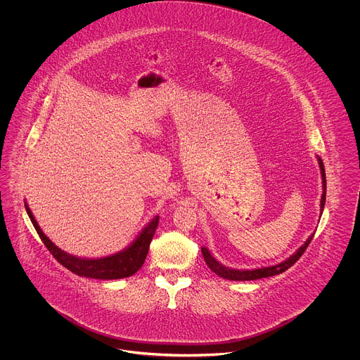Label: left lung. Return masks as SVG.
<instances>
[{"label":"left lung","instance_id":"1","mask_svg":"<svg viewBox=\"0 0 360 360\" xmlns=\"http://www.w3.org/2000/svg\"><path fill=\"white\" fill-rule=\"evenodd\" d=\"M319 165H320V170H321V176H323V195H321V213L324 210V205H326V169H324V163L321 160V158H319ZM313 239V235L307 240V243L298 248V251L291 255L289 259H286L282 263H278L275 266H270V267H263V269H257V270H233V269H228L223 266L221 263H219L214 257L210 255V252L207 251V248L202 247V255L205 259L207 267L220 275L221 278L229 279V281H255V279H260V278H267V276H273V275L282 274L283 271H286L288 269H290L291 266L302 257V254L307 251L309 243Z\"/></svg>","mask_w":360,"mask_h":360}]
</instances>
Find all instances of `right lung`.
Listing matches in <instances>:
<instances>
[{"label": "right lung", "mask_w": 360, "mask_h": 360, "mask_svg": "<svg viewBox=\"0 0 360 360\" xmlns=\"http://www.w3.org/2000/svg\"><path fill=\"white\" fill-rule=\"evenodd\" d=\"M25 210L34 224L39 238L49 248L52 257L71 273L79 276H86V278H94V279H121V278H127L135 274L143 266L147 257L151 240L154 238L155 231L159 223V216H155L153 221H150L148 225L140 232L137 239L127 250L121 252L110 257H100V259H82V257H72L68 252L62 251L60 248H58L51 240L43 233V231L40 229L39 224L36 223L34 214L27 204H25Z\"/></svg>", "instance_id": "right-lung-1"}]
</instances>
